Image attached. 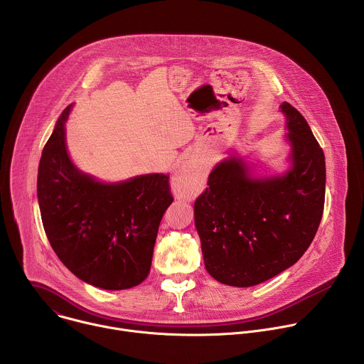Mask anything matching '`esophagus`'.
Masks as SVG:
<instances>
[{
  "instance_id": "34e87169",
  "label": "esophagus",
  "mask_w": 364,
  "mask_h": 364,
  "mask_svg": "<svg viewBox=\"0 0 364 364\" xmlns=\"http://www.w3.org/2000/svg\"><path fill=\"white\" fill-rule=\"evenodd\" d=\"M196 178H197L196 170H193V168H184V170H181V171L176 176V178H174V187H176V188H180V187H183V186H187V184L193 183Z\"/></svg>"
}]
</instances>
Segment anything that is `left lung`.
<instances>
[{
  "label": "left lung",
  "instance_id": "8db88e82",
  "mask_svg": "<svg viewBox=\"0 0 364 364\" xmlns=\"http://www.w3.org/2000/svg\"><path fill=\"white\" fill-rule=\"evenodd\" d=\"M292 168L252 178L246 164L229 159L210 173L194 201L204 267L216 281L253 287L292 267L313 242L326 198L324 152L305 118L288 102Z\"/></svg>",
  "mask_w": 364,
  "mask_h": 364
}]
</instances>
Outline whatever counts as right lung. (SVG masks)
Here are the masks:
<instances>
[{
	"label": "right lung",
	"instance_id": "obj_1",
	"mask_svg": "<svg viewBox=\"0 0 364 364\" xmlns=\"http://www.w3.org/2000/svg\"><path fill=\"white\" fill-rule=\"evenodd\" d=\"M68 107L46 142L37 197L47 239L79 279L103 289H128L149 274L160 222L173 203L170 177L146 174L103 184L80 173L65 142Z\"/></svg>",
	"mask_w": 364,
	"mask_h": 364
}]
</instances>
